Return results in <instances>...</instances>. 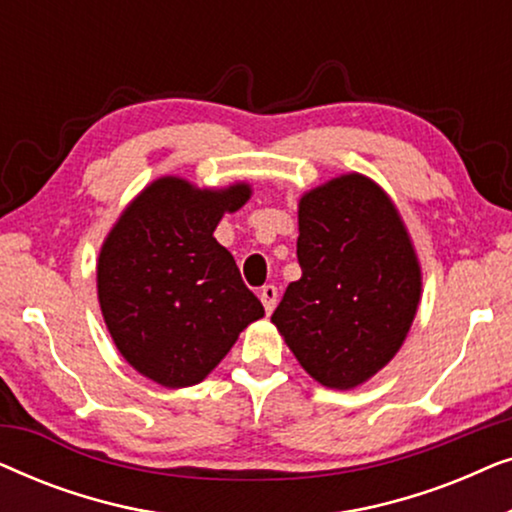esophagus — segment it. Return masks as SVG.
Returning a JSON list of instances; mask_svg holds the SVG:
<instances>
[{"instance_id":"esophagus-1","label":"esophagus","mask_w":512,"mask_h":512,"mask_svg":"<svg viewBox=\"0 0 512 512\" xmlns=\"http://www.w3.org/2000/svg\"><path fill=\"white\" fill-rule=\"evenodd\" d=\"M261 303H263V307H265V312H272L275 310V305H277V286H272V284H265L263 289H261Z\"/></svg>"}]
</instances>
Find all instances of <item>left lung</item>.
Masks as SVG:
<instances>
[{
	"mask_svg": "<svg viewBox=\"0 0 512 512\" xmlns=\"http://www.w3.org/2000/svg\"><path fill=\"white\" fill-rule=\"evenodd\" d=\"M298 263L272 324L312 380L359 387L394 359L422 300L401 212L366 174L328 179L298 202Z\"/></svg>",
	"mask_w": 512,
	"mask_h": 512,
	"instance_id": "left-lung-1",
	"label": "left lung"
}]
</instances>
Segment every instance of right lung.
<instances>
[{
  "mask_svg": "<svg viewBox=\"0 0 512 512\" xmlns=\"http://www.w3.org/2000/svg\"><path fill=\"white\" fill-rule=\"evenodd\" d=\"M247 181L198 188L158 177L123 209L97 258V300L111 340L139 375L181 389L205 380L265 310L216 242Z\"/></svg>",
  "mask_w": 512,
  "mask_h": 512,
  "instance_id": "1",
  "label": "right lung"
}]
</instances>
